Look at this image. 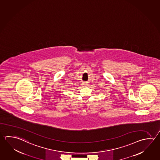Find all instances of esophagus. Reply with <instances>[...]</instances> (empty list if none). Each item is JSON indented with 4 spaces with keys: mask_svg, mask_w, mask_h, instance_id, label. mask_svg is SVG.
Returning <instances> with one entry per match:
<instances>
[{
    "mask_svg": "<svg viewBox=\"0 0 160 160\" xmlns=\"http://www.w3.org/2000/svg\"><path fill=\"white\" fill-rule=\"evenodd\" d=\"M85 85H87V84H85Z\"/></svg>",
    "mask_w": 160,
    "mask_h": 160,
    "instance_id": "esophagus-1",
    "label": "esophagus"
}]
</instances>
